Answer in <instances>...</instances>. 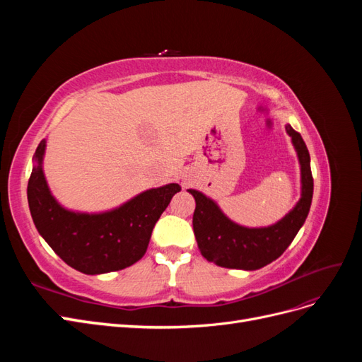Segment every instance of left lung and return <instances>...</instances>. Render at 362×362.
Instances as JSON below:
<instances>
[{
  "label": "left lung",
  "mask_w": 362,
  "mask_h": 362,
  "mask_svg": "<svg viewBox=\"0 0 362 362\" xmlns=\"http://www.w3.org/2000/svg\"><path fill=\"white\" fill-rule=\"evenodd\" d=\"M300 164V199L281 221L264 228L242 226L226 217L218 205L198 190L189 189L196 201L193 231L204 258L226 269L257 270L279 258L305 223L313 201L314 181L310 152L302 136L286 125Z\"/></svg>",
  "instance_id": "obj_1"
}]
</instances>
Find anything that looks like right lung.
<instances>
[{
    "instance_id": "add662e5",
    "label": "right lung",
    "mask_w": 362,
    "mask_h": 362,
    "mask_svg": "<svg viewBox=\"0 0 362 362\" xmlns=\"http://www.w3.org/2000/svg\"><path fill=\"white\" fill-rule=\"evenodd\" d=\"M43 139L35 156L28 180L30 213L39 234L51 249L86 275H101L133 266L149 245L161 213L166 210L180 184H166L134 196L113 210L80 213L64 208L54 198L43 173Z\"/></svg>"
}]
</instances>
